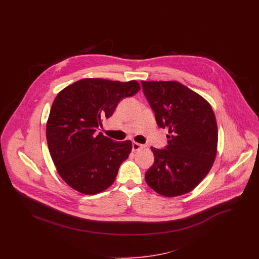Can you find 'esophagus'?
Listing matches in <instances>:
<instances>
[{
    "label": "esophagus",
    "instance_id": "esophagus-1",
    "mask_svg": "<svg viewBox=\"0 0 259 259\" xmlns=\"http://www.w3.org/2000/svg\"><path fill=\"white\" fill-rule=\"evenodd\" d=\"M144 148V146L141 145V144H139V143L134 142V143L132 144V149H133V151H137V150H139V149H141V148Z\"/></svg>",
    "mask_w": 259,
    "mask_h": 259
}]
</instances>
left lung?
<instances>
[{"mask_svg":"<svg viewBox=\"0 0 259 259\" xmlns=\"http://www.w3.org/2000/svg\"><path fill=\"white\" fill-rule=\"evenodd\" d=\"M157 125L168 128V146L151 147L154 163L146 182L166 197L190 192L209 172L217 155L218 125L209 103L178 81H142Z\"/></svg>","mask_w":259,"mask_h":259,"instance_id":"left-lung-1","label":"left lung"}]
</instances>
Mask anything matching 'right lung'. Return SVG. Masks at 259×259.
Listing matches in <instances>:
<instances>
[{
  "instance_id": "right-lung-1",
  "label": "right lung",
  "mask_w": 259,
  "mask_h": 259,
  "mask_svg": "<svg viewBox=\"0 0 259 259\" xmlns=\"http://www.w3.org/2000/svg\"><path fill=\"white\" fill-rule=\"evenodd\" d=\"M141 89L138 81L83 78L61 90L50 109L47 141L57 172L87 195L110 187L131 152V141L114 142L96 131L119 101Z\"/></svg>"
}]
</instances>
